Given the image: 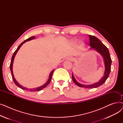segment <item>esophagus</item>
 <instances>
[{
    "instance_id": "esophagus-1",
    "label": "esophagus",
    "mask_w": 123,
    "mask_h": 123,
    "mask_svg": "<svg viewBox=\"0 0 123 123\" xmlns=\"http://www.w3.org/2000/svg\"><path fill=\"white\" fill-rule=\"evenodd\" d=\"M67 60L69 61H73V58L72 57H68L67 58Z\"/></svg>"
}]
</instances>
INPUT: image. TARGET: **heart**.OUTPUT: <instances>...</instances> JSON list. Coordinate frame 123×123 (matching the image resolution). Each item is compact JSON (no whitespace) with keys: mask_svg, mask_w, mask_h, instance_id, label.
<instances>
[{"mask_svg":"<svg viewBox=\"0 0 123 123\" xmlns=\"http://www.w3.org/2000/svg\"><path fill=\"white\" fill-rule=\"evenodd\" d=\"M76 41H77V40H73V41H72V42H73V43H75V42H76ZM84 46H85V43H84V42L81 41V43H80V46H81V47H84Z\"/></svg>","mask_w":123,"mask_h":123,"instance_id":"heart-1","label":"heart"}]
</instances>
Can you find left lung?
<instances>
[{
	"label": "left lung",
	"instance_id": "left-lung-1",
	"mask_svg": "<svg viewBox=\"0 0 123 123\" xmlns=\"http://www.w3.org/2000/svg\"><path fill=\"white\" fill-rule=\"evenodd\" d=\"M89 38L90 46L91 47L89 50H93L97 51L102 56L103 60H104L105 64V72L104 75H103V76L98 82L95 83L91 85H84L79 83L75 79L73 73L72 75V78L74 83L79 87L85 88H95L102 85L103 83L105 82L108 78L110 73L111 71L112 60L110 55L108 49L105 45H104V44L102 43V42L99 39L94 36L90 35H89Z\"/></svg>",
	"mask_w": 123,
	"mask_h": 123
}]
</instances>
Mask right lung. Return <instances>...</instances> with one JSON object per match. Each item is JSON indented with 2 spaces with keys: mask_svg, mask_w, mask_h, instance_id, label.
I'll return each mask as SVG.
<instances>
[{
  "mask_svg": "<svg viewBox=\"0 0 123 123\" xmlns=\"http://www.w3.org/2000/svg\"><path fill=\"white\" fill-rule=\"evenodd\" d=\"M35 39V36H32L29 38H28L27 39L25 40V41H24L22 43H21V44L19 45V46L18 47V48H17V49L15 50V51L14 52V54H13L12 56V58H11V62H10V71H11V74H12V78H13V81L14 82V83L15 84V85L18 86L19 88H20L23 90H26V91H32V92H34V91H40V90H42L43 89H44V88L46 87L50 83V81H51V78H52V74H53V73L54 72V70H53L52 71L50 72V74H49V78H48V81L45 83L44 85H43L42 86H40V87H37V88H33V89H28L27 88H26L25 87H23V86L21 85L20 84H19L18 83V82L16 81V80L15 79V77H14V76L13 75V62H14V58L15 57V55L16 54H17V52L18 51L19 49H20V48L21 47L22 45L24 43H25L27 41H30V40H31L32 39Z\"/></svg>",
  "mask_w": 123,
  "mask_h": 123,
  "instance_id": "add662e5",
  "label": "right lung"
}]
</instances>
